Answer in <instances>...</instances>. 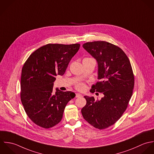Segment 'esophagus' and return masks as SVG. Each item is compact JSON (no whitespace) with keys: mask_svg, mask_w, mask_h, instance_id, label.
I'll return each mask as SVG.
<instances>
[{"mask_svg":"<svg viewBox=\"0 0 154 154\" xmlns=\"http://www.w3.org/2000/svg\"><path fill=\"white\" fill-rule=\"evenodd\" d=\"M82 96V95L80 93H76L75 94V97H80Z\"/></svg>","mask_w":154,"mask_h":154,"instance_id":"esophagus-1","label":"esophagus"}]
</instances>
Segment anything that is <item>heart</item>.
<instances>
[{
    "label": "heart",
    "instance_id": "1",
    "mask_svg": "<svg viewBox=\"0 0 154 154\" xmlns=\"http://www.w3.org/2000/svg\"><path fill=\"white\" fill-rule=\"evenodd\" d=\"M75 88L80 91H83L86 89V85L83 83H79L75 85Z\"/></svg>",
    "mask_w": 154,
    "mask_h": 154
}]
</instances>
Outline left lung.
<instances>
[{
	"mask_svg": "<svg viewBox=\"0 0 154 154\" xmlns=\"http://www.w3.org/2000/svg\"><path fill=\"white\" fill-rule=\"evenodd\" d=\"M83 48L96 60L98 79L91 93H103L100 100L85 96L86 105L82 109L85 120L102 130L116 123L127 108L134 86L130 62L123 50L105 41L88 42Z\"/></svg>",
	"mask_w": 154,
	"mask_h": 154,
	"instance_id": "obj_1",
	"label": "left lung"
}]
</instances>
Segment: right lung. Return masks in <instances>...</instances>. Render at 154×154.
<instances>
[{
	"label": "right lung",
	"mask_w": 154,
	"mask_h": 154,
	"mask_svg": "<svg viewBox=\"0 0 154 154\" xmlns=\"http://www.w3.org/2000/svg\"><path fill=\"white\" fill-rule=\"evenodd\" d=\"M80 45L48 44L32 53L22 68L21 100L29 119L36 125L49 128L61 121L68 102L75 96L57 89V75H62Z\"/></svg>",
	"instance_id": "add662e5"
}]
</instances>
